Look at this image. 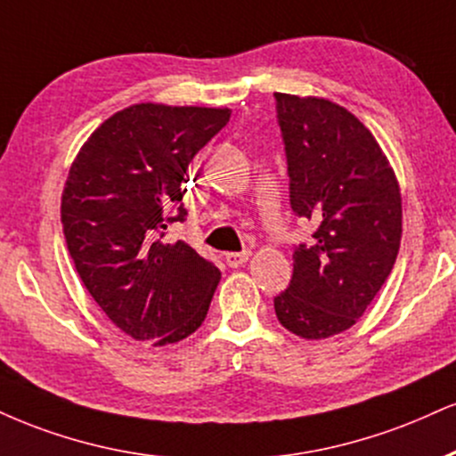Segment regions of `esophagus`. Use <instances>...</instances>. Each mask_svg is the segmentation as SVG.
I'll use <instances>...</instances> for the list:
<instances>
[{
    "label": "esophagus",
    "instance_id": "34e87169",
    "mask_svg": "<svg viewBox=\"0 0 456 456\" xmlns=\"http://www.w3.org/2000/svg\"><path fill=\"white\" fill-rule=\"evenodd\" d=\"M248 259H250V252L248 250H244V252H227V255H224V261H227L229 267H242Z\"/></svg>",
    "mask_w": 456,
    "mask_h": 456
}]
</instances>
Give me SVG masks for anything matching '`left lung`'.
<instances>
[{"instance_id": "obj_1", "label": "left lung", "mask_w": 456, "mask_h": 456, "mask_svg": "<svg viewBox=\"0 0 456 456\" xmlns=\"http://www.w3.org/2000/svg\"><path fill=\"white\" fill-rule=\"evenodd\" d=\"M290 208L316 224L293 255L289 289L273 299L284 329L304 339L346 331L391 273L402 242L397 175L370 129L325 97L276 93Z\"/></svg>"}]
</instances>
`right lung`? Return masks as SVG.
Instances as JSON below:
<instances>
[{"label": "right lung", "mask_w": 456, "mask_h": 456, "mask_svg": "<svg viewBox=\"0 0 456 456\" xmlns=\"http://www.w3.org/2000/svg\"><path fill=\"white\" fill-rule=\"evenodd\" d=\"M229 117V108L134 103L103 120L71 163L61 195L69 256L97 305L138 342H180L210 308L218 267L161 238L184 221L189 163Z\"/></svg>", "instance_id": "right-lung-1"}]
</instances>
